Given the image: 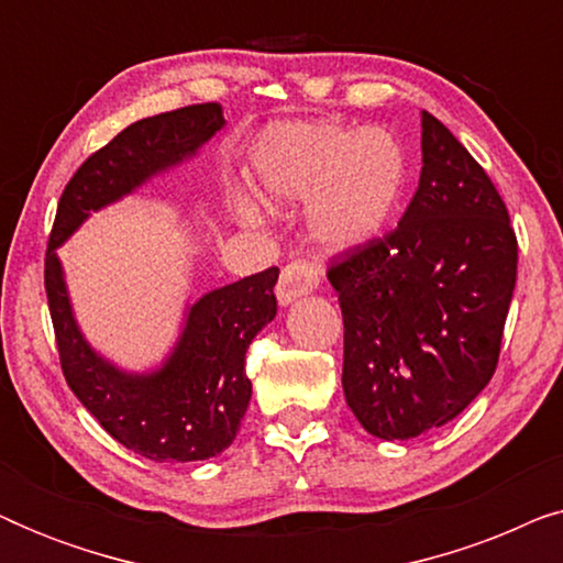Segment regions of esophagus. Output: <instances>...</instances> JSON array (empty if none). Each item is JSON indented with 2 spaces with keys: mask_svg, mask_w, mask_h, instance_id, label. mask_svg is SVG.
<instances>
[{
  "mask_svg": "<svg viewBox=\"0 0 563 563\" xmlns=\"http://www.w3.org/2000/svg\"><path fill=\"white\" fill-rule=\"evenodd\" d=\"M320 284V266L310 258H295L282 268L279 284H276V297L282 305L295 302L297 297L310 295Z\"/></svg>",
  "mask_w": 563,
  "mask_h": 563,
  "instance_id": "esophagus-1",
  "label": "esophagus"
}]
</instances>
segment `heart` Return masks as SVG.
Listing matches in <instances>:
<instances>
[{
    "mask_svg": "<svg viewBox=\"0 0 563 563\" xmlns=\"http://www.w3.org/2000/svg\"><path fill=\"white\" fill-rule=\"evenodd\" d=\"M251 174L268 205L307 202L312 233L328 249H356L387 225L407 181L405 151L384 130L333 122L268 128L251 156ZM243 220L258 210L238 205Z\"/></svg>",
    "mask_w": 563,
    "mask_h": 563,
    "instance_id": "heart-1",
    "label": "heart"
}]
</instances>
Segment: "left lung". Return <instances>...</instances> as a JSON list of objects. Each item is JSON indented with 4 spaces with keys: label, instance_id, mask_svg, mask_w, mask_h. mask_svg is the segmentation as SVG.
I'll return each instance as SVG.
<instances>
[{
    "label": "left lung",
    "instance_id": "obj_1",
    "mask_svg": "<svg viewBox=\"0 0 563 563\" xmlns=\"http://www.w3.org/2000/svg\"><path fill=\"white\" fill-rule=\"evenodd\" d=\"M422 172L387 235L335 253L345 402L368 433L441 428L487 387L518 279V238L487 172L422 112Z\"/></svg>",
    "mask_w": 563,
    "mask_h": 563
}]
</instances>
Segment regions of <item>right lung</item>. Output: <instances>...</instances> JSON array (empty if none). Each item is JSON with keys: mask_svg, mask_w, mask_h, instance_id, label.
Returning <instances> with one entry per match:
<instances>
[{"mask_svg": "<svg viewBox=\"0 0 563 563\" xmlns=\"http://www.w3.org/2000/svg\"><path fill=\"white\" fill-rule=\"evenodd\" d=\"M225 125L218 102L137 120L91 153L58 199L45 251V295L60 372L79 402L125 449L151 461H205L235 441L251 402L245 351L276 314L279 268L245 276L191 305L187 328L161 372L130 376L89 349L68 305L56 245L89 210L114 202L148 176L179 164Z\"/></svg>", "mask_w": 563, "mask_h": 563, "instance_id": "1", "label": "right lung"}]
</instances>
